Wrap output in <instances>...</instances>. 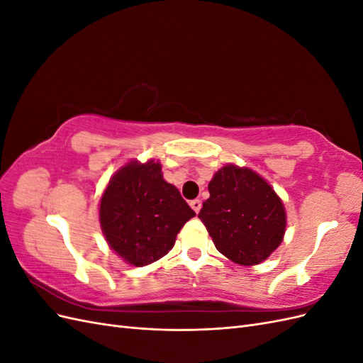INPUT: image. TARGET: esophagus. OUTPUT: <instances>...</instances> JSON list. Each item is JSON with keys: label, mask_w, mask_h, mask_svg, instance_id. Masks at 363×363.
<instances>
[{"label": "esophagus", "mask_w": 363, "mask_h": 363, "mask_svg": "<svg viewBox=\"0 0 363 363\" xmlns=\"http://www.w3.org/2000/svg\"><path fill=\"white\" fill-rule=\"evenodd\" d=\"M191 207L194 208L195 213H199L200 208H201V201H200V200H192V201H191Z\"/></svg>", "instance_id": "1"}]
</instances>
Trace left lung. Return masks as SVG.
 Masks as SVG:
<instances>
[{"label": "left lung", "mask_w": 363, "mask_h": 363, "mask_svg": "<svg viewBox=\"0 0 363 363\" xmlns=\"http://www.w3.org/2000/svg\"><path fill=\"white\" fill-rule=\"evenodd\" d=\"M208 192L199 218L221 255L250 267L281 244L286 228L283 203L255 171L225 164L208 183Z\"/></svg>", "instance_id": "obj_1"}]
</instances>
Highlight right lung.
Returning a JSON list of instances; mask_svg holds the SVG:
<instances>
[{
    "instance_id": "right-lung-1",
    "label": "right lung",
    "mask_w": 363,
    "mask_h": 363,
    "mask_svg": "<svg viewBox=\"0 0 363 363\" xmlns=\"http://www.w3.org/2000/svg\"><path fill=\"white\" fill-rule=\"evenodd\" d=\"M159 162H130L101 196L100 223L107 244L130 265L144 267L168 255L195 212L163 180Z\"/></svg>"
}]
</instances>
